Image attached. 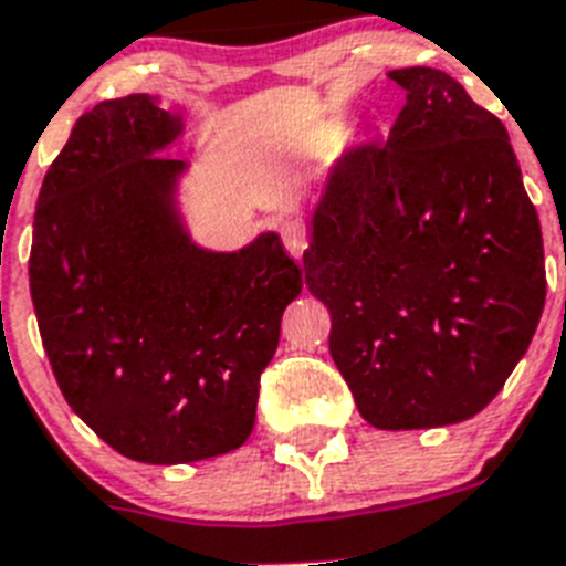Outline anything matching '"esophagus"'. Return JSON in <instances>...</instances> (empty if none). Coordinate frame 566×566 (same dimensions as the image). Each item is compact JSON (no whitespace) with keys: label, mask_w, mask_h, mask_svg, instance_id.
<instances>
[{"label":"esophagus","mask_w":566,"mask_h":566,"mask_svg":"<svg viewBox=\"0 0 566 566\" xmlns=\"http://www.w3.org/2000/svg\"><path fill=\"white\" fill-rule=\"evenodd\" d=\"M280 238H283V247L289 249L292 258H303V252L308 249V227L300 218H289V221L280 223Z\"/></svg>","instance_id":"esophagus-1"}]
</instances>
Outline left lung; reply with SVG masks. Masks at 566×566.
I'll return each instance as SVG.
<instances>
[{"label":"left lung","mask_w":566,"mask_h":566,"mask_svg":"<svg viewBox=\"0 0 566 566\" xmlns=\"http://www.w3.org/2000/svg\"><path fill=\"white\" fill-rule=\"evenodd\" d=\"M388 142L345 149L303 254L365 422H464L502 391L547 297L536 207L496 115L442 70L402 67Z\"/></svg>","instance_id":"obj_1"}]
</instances>
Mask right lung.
Returning <instances> with one entry per match:
<instances>
[{"instance_id": "right-lung-1", "label": "right lung", "mask_w": 566, "mask_h": 566, "mask_svg": "<svg viewBox=\"0 0 566 566\" xmlns=\"http://www.w3.org/2000/svg\"><path fill=\"white\" fill-rule=\"evenodd\" d=\"M181 115L147 93L84 113L33 218L30 297L64 399L122 457L181 464L247 442L303 272L274 232L195 247L175 209Z\"/></svg>"}]
</instances>
